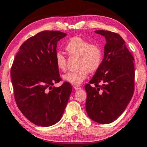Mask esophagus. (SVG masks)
I'll return each mask as SVG.
<instances>
[{
	"label": "esophagus",
	"mask_w": 147,
	"mask_h": 147,
	"mask_svg": "<svg viewBox=\"0 0 147 147\" xmlns=\"http://www.w3.org/2000/svg\"><path fill=\"white\" fill-rule=\"evenodd\" d=\"M73 87H74V89H76V90H78V89H81L80 87L78 86H74Z\"/></svg>",
	"instance_id": "obj_1"
}]
</instances>
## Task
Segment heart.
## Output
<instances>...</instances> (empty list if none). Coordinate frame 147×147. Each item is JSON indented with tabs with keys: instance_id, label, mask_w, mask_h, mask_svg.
<instances>
[{
	"instance_id": "b5f03b06",
	"label": "heart",
	"mask_w": 147,
	"mask_h": 147,
	"mask_svg": "<svg viewBox=\"0 0 147 147\" xmlns=\"http://www.w3.org/2000/svg\"><path fill=\"white\" fill-rule=\"evenodd\" d=\"M65 50L70 54L79 56V67L64 74L65 81L73 85H79L85 80L89 72H94L100 67L102 61V51L101 47L79 36L71 38L65 45ZM55 63L58 69L65 71L67 59L61 52H57Z\"/></svg>"
}]
</instances>
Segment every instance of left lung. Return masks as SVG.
Returning <instances> with one entry per match:
<instances>
[{
  "instance_id": "obj_1",
  "label": "left lung",
  "mask_w": 147,
  "mask_h": 147,
  "mask_svg": "<svg viewBox=\"0 0 147 147\" xmlns=\"http://www.w3.org/2000/svg\"><path fill=\"white\" fill-rule=\"evenodd\" d=\"M94 32L105 37L106 43L100 67L85 86L86 109L93 121L109 124L123 113L132 98L134 58L119 34L108 30Z\"/></svg>"
}]
</instances>
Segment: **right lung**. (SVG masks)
Instances as JSON below:
<instances>
[{
  "instance_id": "right-lung-1",
  "label": "right lung",
  "mask_w": 147,
  "mask_h": 147,
  "mask_svg": "<svg viewBox=\"0 0 147 147\" xmlns=\"http://www.w3.org/2000/svg\"><path fill=\"white\" fill-rule=\"evenodd\" d=\"M66 34L42 31L20 47L11 69L14 97L26 118L39 126H50L60 120L72 91L61 80L55 63L57 43Z\"/></svg>"
}]
</instances>
